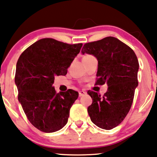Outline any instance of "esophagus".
<instances>
[{"instance_id":"esophagus-1","label":"esophagus","mask_w":157,"mask_h":157,"mask_svg":"<svg viewBox=\"0 0 157 157\" xmlns=\"http://www.w3.org/2000/svg\"><path fill=\"white\" fill-rule=\"evenodd\" d=\"M86 94V91H79V96L80 97H82L83 96V95H85Z\"/></svg>"}]
</instances>
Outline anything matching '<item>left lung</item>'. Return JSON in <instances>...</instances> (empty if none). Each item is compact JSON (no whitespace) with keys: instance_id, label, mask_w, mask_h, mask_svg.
I'll list each match as a JSON object with an SVG mask.
<instances>
[{"instance_id":"obj_1","label":"left lung","mask_w":157,"mask_h":157,"mask_svg":"<svg viewBox=\"0 0 157 157\" xmlns=\"http://www.w3.org/2000/svg\"><path fill=\"white\" fill-rule=\"evenodd\" d=\"M82 53L97 57L96 84L106 82L109 86L103 96L88 91L92 98L88 113L94 124L111 130L123 121L131 109L138 86L137 57L132 48L113 37L87 43Z\"/></svg>"}]
</instances>
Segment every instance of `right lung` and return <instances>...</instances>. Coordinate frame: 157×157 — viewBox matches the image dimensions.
Here are the masks:
<instances>
[{
	"label": "right lung",
	"mask_w": 157,
	"mask_h": 157,
	"mask_svg": "<svg viewBox=\"0 0 157 157\" xmlns=\"http://www.w3.org/2000/svg\"><path fill=\"white\" fill-rule=\"evenodd\" d=\"M82 46L43 38L29 46L17 60L15 82L18 100L29 121L43 132H55L67 123L79 94L72 89L57 93L52 84L55 76L67 74Z\"/></svg>",
	"instance_id": "right-lung-1"
}]
</instances>
